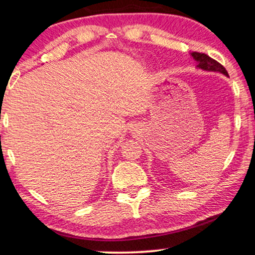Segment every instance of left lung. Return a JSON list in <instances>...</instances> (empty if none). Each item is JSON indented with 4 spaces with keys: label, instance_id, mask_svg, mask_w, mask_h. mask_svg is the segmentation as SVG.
Wrapping results in <instances>:
<instances>
[{
    "label": "left lung",
    "instance_id": "left-lung-1",
    "mask_svg": "<svg viewBox=\"0 0 255 255\" xmlns=\"http://www.w3.org/2000/svg\"><path fill=\"white\" fill-rule=\"evenodd\" d=\"M190 57L197 62V66L196 68L202 69L204 72H212V73H220L223 75L229 76L228 73H227L226 68L223 67L221 64H219L218 61H215L212 58L207 56L205 53H198V52H191Z\"/></svg>",
    "mask_w": 255,
    "mask_h": 255
}]
</instances>
